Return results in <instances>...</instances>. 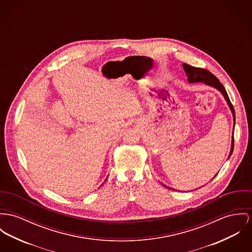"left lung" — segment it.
<instances>
[{"mask_svg":"<svg viewBox=\"0 0 252 252\" xmlns=\"http://www.w3.org/2000/svg\"><path fill=\"white\" fill-rule=\"evenodd\" d=\"M183 66V69L188 77V81L190 83H194V82H203L209 86H212L214 88L218 89L221 94L222 96L225 98V100L227 101V104L232 112L233 120H234V127H235V110H234V107H233L232 103L229 99V97L226 93V90L225 88L223 87V85L220 82V80L218 78H216L214 76L212 73H210L209 71H207L206 69H202V68H196L194 66H191L189 64H186V63H183L182 64ZM234 127H233V136H232V143H231V151H230V154L228 158L231 156L233 153V150H234ZM163 186H165L166 188H169L168 186L162 184ZM171 189V188H169Z\"/></svg>","mask_w":252,"mask_h":252,"instance_id":"1","label":"left lung"}]
</instances>
